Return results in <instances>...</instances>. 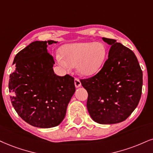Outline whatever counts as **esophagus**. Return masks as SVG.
<instances>
[{
  "instance_id": "obj_1",
  "label": "esophagus",
  "mask_w": 153,
  "mask_h": 153,
  "mask_svg": "<svg viewBox=\"0 0 153 153\" xmlns=\"http://www.w3.org/2000/svg\"><path fill=\"white\" fill-rule=\"evenodd\" d=\"M74 84H75V86H76V88H79V86H81V85H82L80 80L79 79H74Z\"/></svg>"
}]
</instances>
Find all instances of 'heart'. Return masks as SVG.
I'll return each mask as SVG.
<instances>
[{
  "label": "heart",
  "mask_w": 153,
  "mask_h": 153,
  "mask_svg": "<svg viewBox=\"0 0 153 153\" xmlns=\"http://www.w3.org/2000/svg\"><path fill=\"white\" fill-rule=\"evenodd\" d=\"M62 56H56L60 66L68 68L76 67L79 74L91 76L97 74L104 64L107 49L101 42H79L65 45Z\"/></svg>",
  "instance_id": "obj_1"
}]
</instances>
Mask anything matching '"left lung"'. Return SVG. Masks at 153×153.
<instances>
[{
	"label": "left lung",
	"mask_w": 153,
	"mask_h": 153,
	"mask_svg": "<svg viewBox=\"0 0 153 153\" xmlns=\"http://www.w3.org/2000/svg\"><path fill=\"white\" fill-rule=\"evenodd\" d=\"M102 39L111 45L108 59L97 74L80 82L88 92L86 106L92 119L114 124L125 120L138 104L143 71L133 51L116 39Z\"/></svg>",
	"instance_id": "1"
}]
</instances>
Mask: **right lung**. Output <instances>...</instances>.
I'll list each match as a JSON object with an SVG mask.
<instances>
[{"mask_svg": "<svg viewBox=\"0 0 153 153\" xmlns=\"http://www.w3.org/2000/svg\"><path fill=\"white\" fill-rule=\"evenodd\" d=\"M53 40L35 41L15 56V70L8 88L13 106L30 125L48 128L59 125L75 92L74 79L56 75L48 45Z\"/></svg>", "mask_w": 153, "mask_h": 153, "instance_id": "1", "label": "right lung"}]
</instances>
